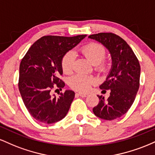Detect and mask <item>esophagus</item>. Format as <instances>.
Masks as SVG:
<instances>
[{"label":"esophagus","mask_w":155,"mask_h":155,"mask_svg":"<svg viewBox=\"0 0 155 155\" xmlns=\"http://www.w3.org/2000/svg\"><path fill=\"white\" fill-rule=\"evenodd\" d=\"M76 95H79V96H81V97H87V94L84 93V92H78V93H76Z\"/></svg>","instance_id":"esophagus-1"}]
</instances>
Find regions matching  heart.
<instances>
[{"mask_svg": "<svg viewBox=\"0 0 155 155\" xmlns=\"http://www.w3.org/2000/svg\"><path fill=\"white\" fill-rule=\"evenodd\" d=\"M82 54L87 58L92 65H95L96 68L101 72L106 71L107 65L102 63V60L106 56V50L101 44L91 43L87 44L81 48ZM76 54L73 51H69L63 56L61 61L62 68L64 73L70 74L74 69ZM96 82L95 78L90 76L76 74L72 76L69 80V85L74 90L78 91H87L90 87Z\"/></svg>", "mask_w": 155, "mask_h": 155, "instance_id": "obj_1", "label": "heart"}]
</instances>
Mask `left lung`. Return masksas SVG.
<instances>
[{
  "label": "left lung",
  "instance_id": "left-lung-1",
  "mask_svg": "<svg viewBox=\"0 0 155 155\" xmlns=\"http://www.w3.org/2000/svg\"><path fill=\"white\" fill-rule=\"evenodd\" d=\"M88 38L102 44L111 58L110 71L100 85L101 90H110V95L106 100L104 96L97 95L100 101L92 111L103 120L120 118L131 107L139 88V62L127 42L119 35L101 33Z\"/></svg>",
  "mask_w": 155,
  "mask_h": 155
}]
</instances>
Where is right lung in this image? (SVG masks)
Segmentation results:
<instances>
[{"label": "right lung", "mask_w": 155, "mask_h": 155, "mask_svg": "<svg viewBox=\"0 0 155 155\" xmlns=\"http://www.w3.org/2000/svg\"><path fill=\"white\" fill-rule=\"evenodd\" d=\"M85 37L43 36L31 46L21 61L19 92L28 111L38 122L52 124L66 116L75 92L67 90L56 97L51 90L54 84L61 90L64 87L65 83L59 79L63 74L62 59Z\"/></svg>", "instance_id": "right-lung-1"}]
</instances>
